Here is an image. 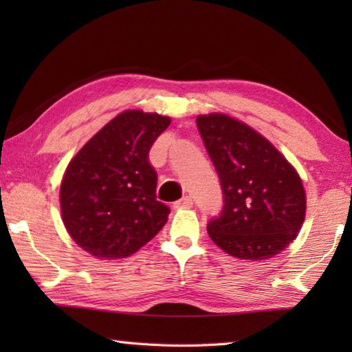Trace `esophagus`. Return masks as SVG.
<instances>
[{
  "instance_id": "1",
  "label": "esophagus",
  "mask_w": 352,
  "mask_h": 352,
  "mask_svg": "<svg viewBox=\"0 0 352 352\" xmlns=\"http://www.w3.org/2000/svg\"><path fill=\"white\" fill-rule=\"evenodd\" d=\"M192 197H189V195H186V197H183V199H180L178 201H175L174 204V208H190L192 206Z\"/></svg>"
}]
</instances>
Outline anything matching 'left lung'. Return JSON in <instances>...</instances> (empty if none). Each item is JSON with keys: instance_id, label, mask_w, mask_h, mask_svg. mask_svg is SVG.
I'll use <instances>...</instances> for the list:
<instances>
[{"instance_id": "8db88e82", "label": "left lung", "mask_w": 352, "mask_h": 352, "mask_svg": "<svg viewBox=\"0 0 352 352\" xmlns=\"http://www.w3.org/2000/svg\"><path fill=\"white\" fill-rule=\"evenodd\" d=\"M197 127L223 192L222 211L208 223L211 241L239 259L283 252L306 216L294 166L264 136L223 113L197 116Z\"/></svg>"}]
</instances>
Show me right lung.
<instances>
[{
	"mask_svg": "<svg viewBox=\"0 0 352 352\" xmlns=\"http://www.w3.org/2000/svg\"><path fill=\"white\" fill-rule=\"evenodd\" d=\"M170 118L127 110L113 118L71 160L60 186L63 225L80 248L100 259L133 254L157 236L170 210L157 200L148 163Z\"/></svg>",
	"mask_w": 352,
	"mask_h": 352,
	"instance_id": "add662e5",
	"label": "right lung"
}]
</instances>
